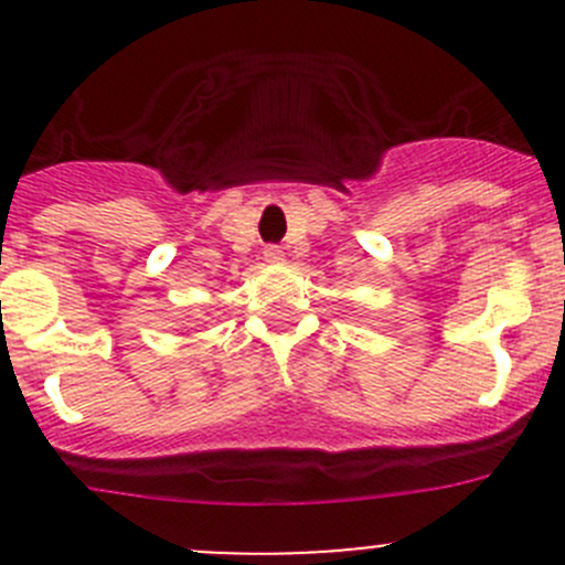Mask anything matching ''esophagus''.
<instances>
[{
	"mask_svg": "<svg viewBox=\"0 0 565 565\" xmlns=\"http://www.w3.org/2000/svg\"><path fill=\"white\" fill-rule=\"evenodd\" d=\"M262 254H265V262H270V265H278V262H284L281 246H267L265 250H262Z\"/></svg>",
	"mask_w": 565,
	"mask_h": 565,
	"instance_id": "1",
	"label": "esophagus"
}]
</instances>
